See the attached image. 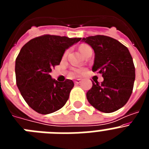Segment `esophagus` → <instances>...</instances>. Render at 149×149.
<instances>
[{"label": "esophagus", "mask_w": 149, "mask_h": 149, "mask_svg": "<svg viewBox=\"0 0 149 149\" xmlns=\"http://www.w3.org/2000/svg\"><path fill=\"white\" fill-rule=\"evenodd\" d=\"M81 82V79H77L76 81H74V84H80Z\"/></svg>", "instance_id": "1"}]
</instances>
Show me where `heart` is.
Instances as JSON below:
<instances>
[{
  "label": "heart",
  "instance_id": "b5f03b06",
  "mask_svg": "<svg viewBox=\"0 0 149 149\" xmlns=\"http://www.w3.org/2000/svg\"><path fill=\"white\" fill-rule=\"evenodd\" d=\"M90 48V47H89V45H84V44L81 45L80 47H79V51L82 54L85 50H86L87 48ZM65 54H66V53H65ZM81 69H78V68H74L73 70H72V72H71V75H75V74L81 73Z\"/></svg>",
  "mask_w": 149,
  "mask_h": 149
}]
</instances>
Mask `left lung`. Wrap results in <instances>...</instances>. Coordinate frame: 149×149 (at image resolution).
I'll list each match as a JSON object with an SVG mask.
<instances>
[{
  "label": "left lung",
  "mask_w": 149,
  "mask_h": 149,
  "mask_svg": "<svg viewBox=\"0 0 149 149\" xmlns=\"http://www.w3.org/2000/svg\"><path fill=\"white\" fill-rule=\"evenodd\" d=\"M95 52L93 72L101 74L104 81L93 82L86 93L91 105L103 113L122 108L131 97L135 81V67L127 47L113 38L97 35L83 38Z\"/></svg>",
  "instance_id": "8db88e82"
}]
</instances>
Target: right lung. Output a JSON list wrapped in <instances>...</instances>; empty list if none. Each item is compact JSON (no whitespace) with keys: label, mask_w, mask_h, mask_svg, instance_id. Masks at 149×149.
<instances>
[{"label":"right lung","mask_w":149,"mask_h":149,"mask_svg":"<svg viewBox=\"0 0 149 149\" xmlns=\"http://www.w3.org/2000/svg\"><path fill=\"white\" fill-rule=\"evenodd\" d=\"M81 39L47 34L31 39L22 47L15 60L16 84L33 110L49 114L65 104L73 81L66 79L59 82L50 72L60 65L65 50Z\"/></svg>","instance_id":"right-lung-1"}]
</instances>
